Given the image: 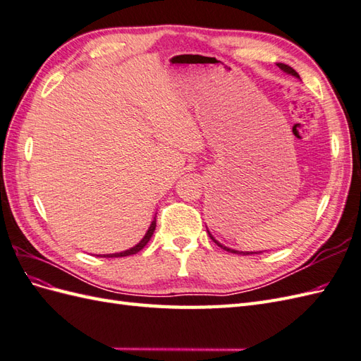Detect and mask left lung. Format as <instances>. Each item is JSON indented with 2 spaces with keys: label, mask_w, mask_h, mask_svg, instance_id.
Wrapping results in <instances>:
<instances>
[{
  "label": "left lung",
  "mask_w": 361,
  "mask_h": 361,
  "mask_svg": "<svg viewBox=\"0 0 361 361\" xmlns=\"http://www.w3.org/2000/svg\"><path fill=\"white\" fill-rule=\"evenodd\" d=\"M277 66H279V68H282L283 71H286V73H290V75H293V76H298L299 78V75H298V73H295L290 66H285V63H277ZM210 235V233H209ZM210 238L212 239H214V243L218 245V247H221V248H224V250H227V252H230V253H244V252H236V250H232V248H227V247H224V245H221L218 241H216V239L214 238V236H212L210 235ZM244 255H252V253H244Z\"/></svg>",
  "instance_id": "obj_1"
}]
</instances>
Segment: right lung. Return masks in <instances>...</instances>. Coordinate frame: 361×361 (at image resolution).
<instances>
[{
  "mask_svg": "<svg viewBox=\"0 0 361 361\" xmlns=\"http://www.w3.org/2000/svg\"><path fill=\"white\" fill-rule=\"evenodd\" d=\"M154 230H155V219L152 221V224H151L149 230H147V232H146L145 238H143L142 241L138 243L135 247L129 248V250H126V252H122V253H114V255H104V256H105V257H122V256H131V255H135V253H138V252H140L142 248H143V247L147 244V241H149L151 236H152V233H154Z\"/></svg>",
  "mask_w": 361,
  "mask_h": 361,
  "instance_id": "right-lung-1",
  "label": "right lung"
}]
</instances>
